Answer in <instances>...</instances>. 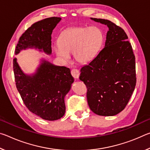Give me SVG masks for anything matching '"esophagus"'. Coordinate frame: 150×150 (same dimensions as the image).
Returning a JSON list of instances; mask_svg holds the SVG:
<instances>
[{"instance_id": "1", "label": "esophagus", "mask_w": 150, "mask_h": 150, "mask_svg": "<svg viewBox=\"0 0 150 150\" xmlns=\"http://www.w3.org/2000/svg\"><path fill=\"white\" fill-rule=\"evenodd\" d=\"M71 75L73 77H74L75 79H78L79 77V75H80V73L79 71L77 69H73L71 70Z\"/></svg>"}]
</instances>
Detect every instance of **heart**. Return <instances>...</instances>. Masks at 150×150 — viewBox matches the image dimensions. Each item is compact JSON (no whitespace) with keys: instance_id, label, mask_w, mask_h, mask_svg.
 Instances as JSON below:
<instances>
[{"instance_id":"1","label":"heart","mask_w":150,"mask_h":150,"mask_svg":"<svg viewBox=\"0 0 150 150\" xmlns=\"http://www.w3.org/2000/svg\"><path fill=\"white\" fill-rule=\"evenodd\" d=\"M103 41V35L96 27H76L66 30L54 46L57 56L67 61L73 53L76 62L87 63L92 60Z\"/></svg>"}]
</instances>
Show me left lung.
I'll return each mask as SVG.
<instances>
[{
	"label": "left lung",
	"instance_id": "1",
	"mask_svg": "<svg viewBox=\"0 0 150 150\" xmlns=\"http://www.w3.org/2000/svg\"><path fill=\"white\" fill-rule=\"evenodd\" d=\"M91 19L108 30L105 47L81 67L79 79L87 86L91 110L100 116H115L126 107L135 88V56L122 28L110 20Z\"/></svg>",
	"mask_w": 150,
	"mask_h": 150
}]
</instances>
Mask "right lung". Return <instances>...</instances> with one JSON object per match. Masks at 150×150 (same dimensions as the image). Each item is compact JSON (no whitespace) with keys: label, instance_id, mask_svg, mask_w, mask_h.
<instances>
[{"label":"right lung","instance_id":"add662e5","mask_svg":"<svg viewBox=\"0 0 150 150\" xmlns=\"http://www.w3.org/2000/svg\"><path fill=\"white\" fill-rule=\"evenodd\" d=\"M61 20L51 17L32 24L20 38L15 54L28 48L52 54V34ZM13 69L16 88L30 112L50 121L63 117L65 112V96L74 82L69 68L42 59L35 72L28 75L14 58Z\"/></svg>","mask_w":150,"mask_h":150}]
</instances>
